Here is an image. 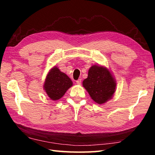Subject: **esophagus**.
<instances>
[{
	"label": "esophagus",
	"mask_w": 155,
	"mask_h": 155,
	"mask_svg": "<svg viewBox=\"0 0 155 155\" xmlns=\"http://www.w3.org/2000/svg\"><path fill=\"white\" fill-rule=\"evenodd\" d=\"M76 83H77V85H81V79L80 78V79H78L77 81H76Z\"/></svg>",
	"instance_id": "obj_1"
}]
</instances>
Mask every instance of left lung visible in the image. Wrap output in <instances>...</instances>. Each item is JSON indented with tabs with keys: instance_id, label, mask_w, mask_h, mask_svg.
<instances>
[{
	"instance_id": "8db88e82",
	"label": "left lung",
	"mask_w": 155,
	"mask_h": 155,
	"mask_svg": "<svg viewBox=\"0 0 155 155\" xmlns=\"http://www.w3.org/2000/svg\"><path fill=\"white\" fill-rule=\"evenodd\" d=\"M83 85L93 101L100 104L105 103L112 98L116 83L107 68L95 65L90 68L87 78L83 81Z\"/></svg>"
}]
</instances>
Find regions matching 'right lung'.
Segmentation results:
<instances>
[{"label":"right lung","mask_w":155,"mask_h":155,"mask_svg":"<svg viewBox=\"0 0 155 155\" xmlns=\"http://www.w3.org/2000/svg\"><path fill=\"white\" fill-rule=\"evenodd\" d=\"M72 85L71 79L54 66L46 76L44 89L50 98L57 101L61 98Z\"/></svg>","instance_id":"obj_1"}]
</instances>
